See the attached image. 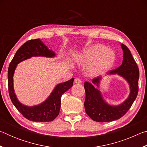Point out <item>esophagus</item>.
Returning <instances> with one entry per match:
<instances>
[{"mask_svg":"<svg viewBox=\"0 0 147 147\" xmlns=\"http://www.w3.org/2000/svg\"><path fill=\"white\" fill-rule=\"evenodd\" d=\"M74 83L75 84H80L82 83V80L79 78H77L75 79V80H74Z\"/></svg>","mask_w":147,"mask_h":147,"instance_id":"34e87169","label":"esophagus"}]
</instances>
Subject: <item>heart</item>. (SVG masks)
I'll return each mask as SVG.
<instances>
[{
	"label": "heart",
	"mask_w": 147,
	"mask_h": 147,
	"mask_svg": "<svg viewBox=\"0 0 147 147\" xmlns=\"http://www.w3.org/2000/svg\"><path fill=\"white\" fill-rule=\"evenodd\" d=\"M116 61V54L102 44L89 47L78 56L79 63L88 64L87 69L92 75H99L111 68Z\"/></svg>",
	"instance_id": "b5f03b06"
}]
</instances>
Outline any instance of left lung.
<instances>
[{
	"label": "left lung",
	"mask_w": 147,
	"mask_h": 147,
	"mask_svg": "<svg viewBox=\"0 0 147 147\" xmlns=\"http://www.w3.org/2000/svg\"><path fill=\"white\" fill-rule=\"evenodd\" d=\"M121 47L124 53L123 63L115 70L109 71L108 74H117L125 78L130 85V93L128 98L121 105L111 106L105 102L102 97L100 92L93 85L94 84L98 86L101 79L100 76L94 78L92 81L93 84L86 82L84 83L86 91V99L84 102L85 110L89 117L94 121L103 123L120 119L131 108L138 96L139 77L138 65L128 47L124 44H121Z\"/></svg>",
	"instance_id": "obj_1"
}]
</instances>
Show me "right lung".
Masks as SVG:
<instances>
[{
	"instance_id": "1",
	"label": "right lung",
	"mask_w": 147,
	"mask_h": 147,
	"mask_svg": "<svg viewBox=\"0 0 147 147\" xmlns=\"http://www.w3.org/2000/svg\"><path fill=\"white\" fill-rule=\"evenodd\" d=\"M38 56L54 57L55 53L47 48L39 39L27 41L18 49L8 67V92L12 103L26 119L35 122H50L59 115L62 94L73 86L74 78L56 86L49 98L39 105L28 107L20 103L13 90L14 71L17 65L21 61L32 56Z\"/></svg>"
}]
</instances>
